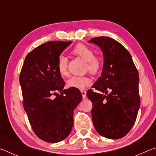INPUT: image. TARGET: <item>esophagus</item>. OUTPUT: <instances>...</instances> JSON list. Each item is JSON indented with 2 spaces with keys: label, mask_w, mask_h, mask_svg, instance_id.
<instances>
[{
  "label": "esophagus",
  "mask_w": 156,
  "mask_h": 156,
  "mask_svg": "<svg viewBox=\"0 0 156 156\" xmlns=\"http://www.w3.org/2000/svg\"><path fill=\"white\" fill-rule=\"evenodd\" d=\"M81 94H82V96H83V98H85L86 96H87V91L85 90H82Z\"/></svg>",
  "instance_id": "esophagus-1"
}]
</instances>
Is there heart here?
Returning <instances> with one entry per match:
<instances>
[{"label":"heart","mask_w":156,"mask_h":156,"mask_svg":"<svg viewBox=\"0 0 156 156\" xmlns=\"http://www.w3.org/2000/svg\"><path fill=\"white\" fill-rule=\"evenodd\" d=\"M72 54L86 61V69L91 73H96L101 67V60L99 57L94 56V49L87 44H78L73 49ZM57 69L59 74L62 77L68 76L67 59L65 56H60L57 61ZM91 83V79L88 76H73L67 81L69 88L84 89Z\"/></svg>","instance_id":"heart-1"}]
</instances>
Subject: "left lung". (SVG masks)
Here are the masks:
<instances>
[{
  "label": "left lung",
  "mask_w": 156,
  "mask_h": 156,
  "mask_svg": "<svg viewBox=\"0 0 156 156\" xmlns=\"http://www.w3.org/2000/svg\"><path fill=\"white\" fill-rule=\"evenodd\" d=\"M89 43L99 46L104 56L102 74L87 96L91 100L92 120L98 133L109 139L125 136L136 122L140 105L139 74L131 56L119 42L100 36Z\"/></svg>",
  "instance_id": "left-lung-1"
}]
</instances>
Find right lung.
I'll list each match as a JSON object with an SVG mask.
<instances>
[{
    "mask_svg": "<svg viewBox=\"0 0 156 156\" xmlns=\"http://www.w3.org/2000/svg\"><path fill=\"white\" fill-rule=\"evenodd\" d=\"M71 43L50 41L37 47L27 55L20 73L23 107L31 126L47 142H60L69 135L73 110L83 98L77 89H63L65 83L57 69L58 58Z\"/></svg>",
    "mask_w": 156,
    "mask_h": 156,
    "instance_id": "right-lung-1",
    "label": "right lung"
}]
</instances>
